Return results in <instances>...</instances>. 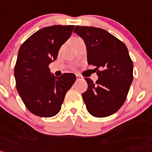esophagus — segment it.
<instances>
[{
    "instance_id": "esophagus-1",
    "label": "esophagus",
    "mask_w": 152,
    "mask_h": 152,
    "mask_svg": "<svg viewBox=\"0 0 152 152\" xmlns=\"http://www.w3.org/2000/svg\"><path fill=\"white\" fill-rule=\"evenodd\" d=\"M76 80H82V79H83V77H82L81 76H80V75L76 74Z\"/></svg>"
}]
</instances>
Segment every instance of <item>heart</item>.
<instances>
[{
    "mask_svg": "<svg viewBox=\"0 0 152 152\" xmlns=\"http://www.w3.org/2000/svg\"><path fill=\"white\" fill-rule=\"evenodd\" d=\"M79 40H82V39H80V38H76V39H73V41H72V43H75V42H76V41H79Z\"/></svg>",
    "mask_w": 152,
    "mask_h": 152,
    "instance_id": "obj_1",
    "label": "heart"
}]
</instances>
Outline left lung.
Wrapping results in <instances>:
<instances>
[{
    "mask_svg": "<svg viewBox=\"0 0 152 152\" xmlns=\"http://www.w3.org/2000/svg\"><path fill=\"white\" fill-rule=\"evenodd\" d=\"M74 33L86 46L87 61L96 66L98 80L86 78L88 89L82 94L86 109L94 117L116 113L127 98L133 80V63L125 43L101 28L76 26Z\"/></svg>",
    "mask_w": 152,
    "mask_h": 152,
    "instance_id": "1",
    "label": "left lung"
}]
</instances>
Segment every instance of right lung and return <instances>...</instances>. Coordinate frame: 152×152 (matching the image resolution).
Instances as JSON below:
<instances>
[{"label":"right lung","instance_id":"add662e5","mask_svg":"<svg viewBox=\"0 0 152 152\" xmlns=\"http://www.w3.org/2000/svg\"><path fill=\"white\" fill-rule=\"evenodd\" d=\"M73 28V25L44 27L20 47L14 67L16 87L25 106L35 115L45 118L56 115L67 91L76 81L73 73L56 77L49 68Z\"/></svg>","mask_w":152,"mask_h":152}]
</instances>
